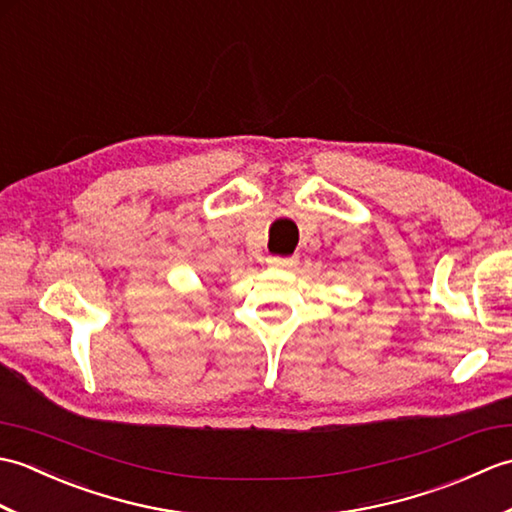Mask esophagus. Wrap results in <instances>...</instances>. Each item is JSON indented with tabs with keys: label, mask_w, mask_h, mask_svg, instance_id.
Masks as SVG:
<instances>
[{
	"label": "esophagus",
	"mask_w": 512,
	"mask_h": 512,
	"mask_svg": "<svg viewBox=\"0 0 512 512\" xmlns=\"http://www.w3.org/2000/svg\"><path fill=\"white\" fill-rule=\"evenodd\" d=\"M268 264L273 268H292V266H297V257L273 255V257H268Z\"/></svg>",
	"instance_id": "obj_1"
}]
</instances>
